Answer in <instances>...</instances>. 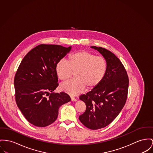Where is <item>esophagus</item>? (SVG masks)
<instances>
[{
  "label": "esophagus",
  "instance_id": "esophagus-1",
  "mask_svg": "<svg viewBox=\"0 0 153 153\" xmlns=\"http://www.w3.org/2000/svg\"><path fill=\"white\" fill-rule=\"evenodd\" d=\"M71 101H72V102H76L77 100L76 98H75L74 97H72V96L71 97Z\"/></svg>",
  "mask_w": 153,
  "mask_h": 153
}]
</instances>
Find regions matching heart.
Segmentation results:
<instances>
[{
    "label": "heart",
    "mask_w": 153,
    "mask_h": 153,
    "mask_svg": "<svg viewBox=\"0 0 153 153\" xmlns=\"http://www.w3.org/2000/svg\"><path fill=\"white\" fill-rule=\"evenodd\" d=\"M108 70L107 60L101 56L85 51L70 55L68 61L62 59L56 65V71L61 81L69 79L75 73V79L62 83L61 91L75 96L85 88L91 90L97 87L105 77Z\"/></svg>",
    "instance_id": "heart-1"
}]
</instances>
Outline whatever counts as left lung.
I'll return each instance as SVG.
<instances>
[{
    "label": "left lung",
    "mask_w": 153,
    "mask_h": 153,
    "mask_svg": "<svg viewBox=\"0 0 153 153\" xmlns=\"http://www.w3.org/2000/svg\"><path fill=\"white\" fill-rule=\"evenodd\" d=\"M91 48L107 60L108 70L97 87L79 97L86 108L79 120L88 128L96 130L108 125L122 110L127 99L129 78L122 62L114 53L101 47Z\"/></svg>",
    "instance_id": "1"
}]
</instances>
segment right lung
Segmentation results:
<instances>
[{
	"label": "right lung",
	"mask_w": 153,
	"mask_h": 153,
	"mask_svg": "<svg viewBox=\"0 0 153 153\" xmlns=\"http://www.w3.org/2000/svg\"><path fill=\"white\" fill-rule=\"evenodd\" d=\"M71 49V46L39 45L25 55L16 72V102L27 120L36 126L53 123L60 107L71 101L67 93L53 92L59 85L56 65Z\"/></svg>",
	"instance_id": "1"
}]
</instances>
